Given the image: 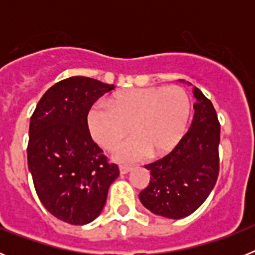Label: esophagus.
Returning a JSON list of instances; mask_svg holds the SVG:
<instances>
[{"instance_id": "34e87169", "label": "esophagus", "mask_w": 255, "mask_h": 255, "mask_svg": "<svg viewBox=\"0 0 255 255\" xmlns=\"http://www.w3.org/2000/svg\"><path fill=\"white\" fill-rule=\"evenodd\" d=\"M132 168L130 167V166H120V173L121 175H125V173H128V172H130V171H131Z\"/></svg>"}]
</instances>
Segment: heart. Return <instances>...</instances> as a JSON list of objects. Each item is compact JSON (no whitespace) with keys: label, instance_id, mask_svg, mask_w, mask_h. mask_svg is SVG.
Returning a JSON list of instances; mask_svg holds the SVG:
<instances>
[{"label":"heart","instance_id":"1","mask_svg":"<svg viewBox=\"0 0 255 255\" xmlns=\"http://www.w3.org/2000/svg\"><path fill=\"white\" fill-rule=\"evenodd\" d=\"M108 105L97 103L89 110L88 129L105 149L116 148L130 131L131 139L121 144L114 158L123 163L170 153L180 144L190 123L191 100L179 85L135 88L112 97Z\"/></svg>","mask_w":255,"mask_h":255}]
</instances>
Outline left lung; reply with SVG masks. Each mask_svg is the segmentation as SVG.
<instances>
[{
	"label": "left lung",
	"mask_w": 255,
	"mask_h": 255,
	"mask_svg": "<svg viewBox=\"0 0 255 255\" xmlns=\"http://www.w3.org/2000/svg\"><path fill=\"white\" fill-rule=\"evenodd\" d=\"M190 129L175 149L145 164L150 181L139 199L154 215L179 220L197 211L215 188L220 171L221 126L211 101L194 87Z\"/></svg>",
	"instance_id": "obj_1"
}]
</instances>
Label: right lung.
<instances>
[{"instance_id":"obj_1","label":"right lung","mask_w":255,"mask_h":255,"mask_svg":"<svg viewBox=\"0 0 255 255\" xmlns=\"http://www.w3.org/2000/svg\"><path fill=\"white\" fill-rule=\"evenodd\" d=\"M112 84L71 76L51 87L30 117L28 167L44 208L58 220L87 225L102 212L119 176L88 129V112Z\"/></svg>"}]
</instances>
